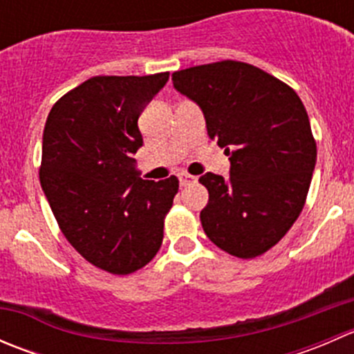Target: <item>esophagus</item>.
I'll return each mask as SVG.
<instances>
[{
  "label": "esophagus",
  "instance_id": "34e87169",
  "mask_svg": "<svg viewBox=\"0 0 354 354\" xmlns=\"http://www.w3.org/2000/svg\"><path fill=\"white\" fill-rule=\"evenodd\" d=\"M178 180H180L181 187H188V185H194L195 181H197V178L192 176V174H187V173H180L178 174Z\"/></svg>",
  "mask_w": 354,
  "mask_h": 354
}]
</instances>
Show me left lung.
<instances>
[{
	"mask_svg": "<svg viewBox=\"0 0 354 354\" xmlns=\"http://www.w3.org/2000/svg\"><path fill=\"white\" fill-rule=\"evenodd\" d=\"M173 85L230 156V176L205 173L207 238L240 259L272 248L305 205L317 162L308 114L291 87L260 68L219 62L174 71Z\"/></svg>",
	"mask_w": 354,
	"mask_h": 354,
	"instance_id": "left-lung-1",
	"label": "left lung"
}]
</instances>
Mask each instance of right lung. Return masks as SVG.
Returning a JSON list of instances; mask_svg holds the SVG:
<instances>
[{
  "instance_id": "add662e5",
  "label": "right lung",
  "mask_w": 354,
  "mask_h": 354,
  "mask_svg": "<svg viewBox=\"0 0 354 354\" xmlns=\"http://www.w3.org/2000/svg\"><path fill=\"white\" fill-rule=\"evenodd\" d=\"M169 73L94 77L63 95L42 133L41 187L70 245L92 266L131 274L162 243L178 178L142 180L138 118Z\"/></svg>"
}]
</instances>
